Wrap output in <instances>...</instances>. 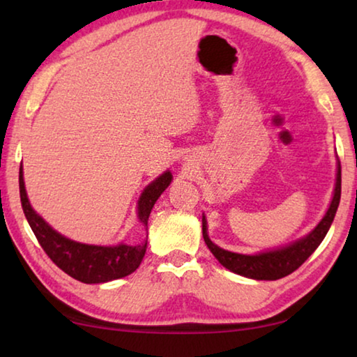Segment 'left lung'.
<instances>
[{"mask_svg": "<svg viewBox=\"0 0 357 357\" xmlns=\"http://www.w3.org/2000/svg\"><path fill=\"white\" fill-rule=\"evenodd\" d=\"M340 193H342V170L340 162L337 167V183L334 189V197H332L331 206L328 213L324 214L321 222L307 234L296 243L289 244L282 249L271 250V252H261L257 255H243V253H234L220 249L215 245L208 236V223L203 215V238L206 243L208 249L213 252V255L219 259V263L231 271L234 274L249 277V279L255 280H277L282 277H287L288 274L294 273L299 266L309 258L317 247L321 244L326 234H328L329 228L334 222V217L337 213L338 203H340Z\"/></svg>", "mask_w": 357, "mask_h": 357, "instance_id": "left-lung-1", "label": "left lung"}]
</instances>
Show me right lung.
<instances>
[{
    "instance_id": "1",
    "label": "right lung",
    "mask_w": 357,
    "mask_h": 357,
    "mask_svg": "<svg viewBox=\"0 0 357 357\" xmlns=\"http://www.w3.org/2000/svg\"><path fill=\"white\" fill-rule=\"evenodd\" d=\"M172 178V173L165 172L143 190L137 208L138 220L143 223V227L148 228L151 209H153L157 198L162 195V192L170 185ZM19 185L22 208L29 227H31L48 258L68 275L83 283H105L123 279V277L134 273L140 266L144 252H146L148 241H144V244L137 245L118 244L108 247L75 243V241L64 238L63 234L55 231L39 214H36V211L28 202L22 167Z\"/></svg>"
}]
</instances>
